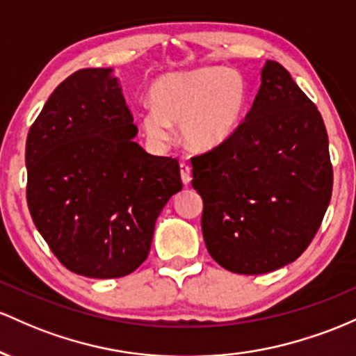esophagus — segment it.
I'll return each instance as SVG.
<instances>
[{
	"instance_id": "34e87169",
	"label": "esophagus",
	"mask_w": 356,
	"mask_h": 356,
	"mask_svg": "<svg viewBox=\"0 0 356 356\" xmlns=\"http://www.w3.org/2000/svg\"><path fill=\"white\" fill-rule=\"evenodd\" d=\"M179 175H181L183 185H190L191 181V168L186 163H179Z\"/></svg>"
}]
</instances>
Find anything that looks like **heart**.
Returning <instances> with one entry per match:
<instances>
[{"mask_svg": "<svg viewBox=\"0 0 356 356\" xmlns=\"http://www.w3.org/2000/svg\"><path fill=\"white\" fill-rule=\"evenodd\" d=\"M153 111L141 126L156 145L170 139V126H179L181 139L195 153L222 147L241 127L249 102L245 79L225 67L168 74L149 90Z\"/></svg>", "mask_w": 356, "mask_h": 356, "instance_id": "heart-1", "label": "heart"}]
</instances>
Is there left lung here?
<instances>
[{"instance_id":"obj_1","label":"left lung","mask_w":356,"mask_h":356,"mask_svg":"<svg viewBox=\"0 0 356 356\" xmlns=\"http://www.w3.org/2000/svg\"><path fill=\"white\" fill-rule=\"evenodd\" d=\"M191 166L207 249L237 274H266L296 261L333 190L321 114L274 60L262 67L261 87L234 138L191 158Z\"/></svg>"}]
</instances>
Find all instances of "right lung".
Listing matches in <instances>:
<instances>
[{
  "instance_id": "obj_1",
  "label": "right lung",
  "mask_w": 356,
  "mask_h": 356,
  "mask_svg": "<svg viewBox=\"0 0 356 356\" xmlns=\"http://www.w3.org/2000/svg\"><path fill=\"white\" fill-rule=\"evenodd\" d=\"M136 134L113 69L72 74L30 127L28 209L72 273L113 279L138 269L158 215L181 190L177 159L146 153Z\"/></svg>"
}]
</instances>
